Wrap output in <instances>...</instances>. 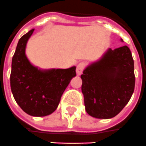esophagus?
I'll list each match as a JSON object with an SVG mask.
<instances>
[{
	"label": "esophagus",
	"mask_w": 146,
	"mask_h": 146,
	"mask_svg": "<svg viewBox=\"0 0 146 146\" xmlns=\"http://www.w3.org/2000/svg\"><path fill=\"white\" fill-rule=\"evenodd\" d=\"M85 68V64L84 63H80L77 65V68H76V74L78 75H81L83 69Z\"/></svg>",
	"instance_id": "esophagus-1"
}]
</instances>
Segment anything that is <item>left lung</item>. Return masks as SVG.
I'll use <instances>...</instances> for the list:
<instances>
[{"label":"left lung","instance_id":"8db88e82","mask_svg":"<svg viewBox=\"0 0 146 146\" xmlns=\"http://www.w3.org/2000/svg\"><path fill=\"white\" fill-rule=\"evenodd\" d=\"M81 78L88 114L98 119L115 116L134 93V60L130 48L124 45L108 49L99 60L86 67Z\"/></svg>","mask_w":146,"mask_h":146}]
</instances>
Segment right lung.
<instances>
[{
	"label": "right lung",
	"mask_w": 146,
	"mask_h": 146,
	"mask_svg": "<svg viewBox=\"0 0 146 146\" xmlns=\"http://www.w3.org/2000/svg\"><path fill=\"white\" fill-rule=\"evenodd\" d=\"M35 29L19 40L12 57L11 90L19 107L32 116H45L58 107L70 81L76 75L75 68L40 70L30 63L26 45Z\"/></svg>",
	"instance_id": "1"
}]
</instances>
